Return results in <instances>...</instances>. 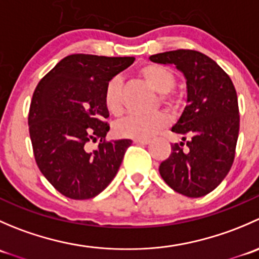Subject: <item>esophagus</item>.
Returning <instances> with one entry per match:
<instances>
[{"mask_svg": "<svg viewBox=\"0 0 259 259\" xmlns=\"http://www.w3.org/2000/svg\"><path fill=\"white\" fill-rule=\"evenodd\" d=\"M134 143L135 144H139V145H146L150 143V140L149 139H134Z\"/></svg>", "mask_w": 259, "mask_h": 259, "instance_id": "obj_1", "label": "esophagus"}]
</instances>
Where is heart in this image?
<instances>
[{
	"instance_id": "heart-1",
	"label": "heart",
	"mask_w": 259,
	"mask_h": 259,
	"mask_svg": "<svg viewBox=\"0 0 259 259\" xmlns=\"http://www.w3.org/2000/svg\"><path fill=\"white\" fill-rule=\"evenodd\" d=\"M139 76L155 93L160 94V101L169 109L177 106L171 90L176 86V75L165 66L158 64H148L139 71ZM104 104L106 110L114 116H120L124 110V88L119 76H115L106 82L104 88ZM169 124V117L164 113H155L150 116L125 117L115 126V132L119 137L129 139H148L153 137L158 130Z\"/></svg>"
}]
</instances>
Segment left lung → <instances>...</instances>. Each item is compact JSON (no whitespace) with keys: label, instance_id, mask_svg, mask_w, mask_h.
<instances>
[{"label":"left lung","instance_id":"obj_1","mask_svg":"<svg viewBox=\"0 0 259 259\" xmlns=\"http://www.w3.org/2000/svg\"><path fill=\"white\" fill-rule=\"evenodd\" d=\"M149 59L176 65L187 80L188 104L171 127L183 142L171 145L159 173L185 197L207 195L223 182L236 155L239 109L233 82L214 60L195 50L166 51Z\"/></svg>","mask_w":259,"mask_h":259}]
</instances>
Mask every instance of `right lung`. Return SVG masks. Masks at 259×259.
<instances>
[{"instance_id":"obj_1","label":"right lung","mask_w":259,"mask_h":259,"mask_svg":"<svg viewBox=\"0 0 259 259\" xmlns=\"http://www.w3.org/2000/svg\"><path fill=\"white\" fill-rule=\"evenodd\" d=\"M135 57L75 54L64 57L36 86L28 113L33 155L62 195L90 199L116 176L132 140L108 142L104 88ZM100 140L96 151L87 144Z\"/></svg>"}]
</instances>
